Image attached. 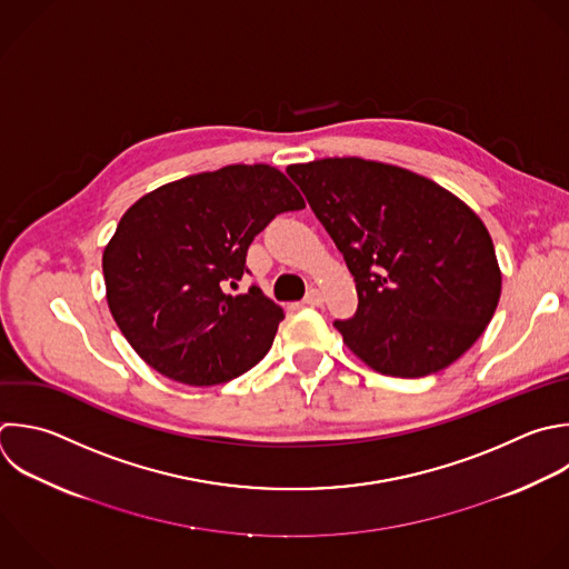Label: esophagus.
Returning a JSON list of instances; mask_svg holds the SVG:
<instances>
[{
    "label": "esophagus",
    "instance_id": "obj_1",
    "mask_svg": "<svg viewBox=\"0 0 569 569\" xmlns=\"http://www.w3.org/2000/svg\"><path fill=\"white\" fill-rule=\"evenodd\" d=\"M325 302V296L318 291V289H311L307 296H305V300H302V305H307V307H320Z\"/></svg>",
    "mask_w": 569,
    "mask_h": 569
}]
</instances>
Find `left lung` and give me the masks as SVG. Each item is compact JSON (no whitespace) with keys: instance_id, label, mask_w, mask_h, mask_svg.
Masks as SVG:
<instances>
[{"instance_id":"left-lung-1","label":"left lung","mask_w":569,"mask_h":569,"mask_svg":"<svg viewBox=\"0 0 569 569\" xmlns=\"http://www.w3.org/2000/svg\"><path fill=\"white\" fill-rule=\"evenodd\" d=\"M356 280L358 309L336 320L373 371L422 378L487 329L500 269L482 220L413 171L362 158L287 167Z\"/></svg>"}]
</instances>
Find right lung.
Returning <instances> with one entry per match:
<instances>
[{
    "mask_svg": "<svg viewBox=\"0 0 569 569\" xmlns=\"http://www.w3.org/2000/svg\"><path fill=\"white\" fill-rule=\"evenodd\" d=\"M305 209L269 164H231L142 196L102 256L107 302L138 356L162 376L209 387L242 376L273 345L282 307L258 287L229 296L253 238Z\"/></svg>",
    "mask_w": 569,
    "mask_h": 569,
    "instance_id": "obj_1",
    "label": "right lung"
}]
</instances>
